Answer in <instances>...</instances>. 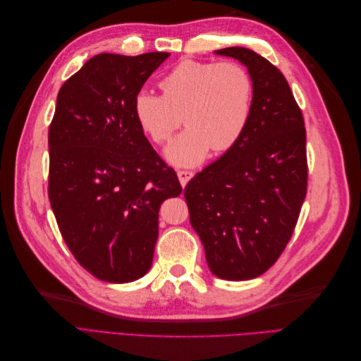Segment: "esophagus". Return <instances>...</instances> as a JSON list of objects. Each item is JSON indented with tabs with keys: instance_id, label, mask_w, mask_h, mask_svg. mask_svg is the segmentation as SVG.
<instances>
[{
	"instance_id": "esophagus-1",
	"label": "esophagus",
	"mask_w": 361,
	"mask_h": 361,
	"mask_svg": "<svg viewBox=\"0 0 361 361\" xmlns=\"http://www.w3.org/2000/svg\"><path fill=\"white\" fill-rule=\"evenodd\" d=\"M194 176V173L190 170H178V178L182 183V187H185L190 182V179Z\"/></svg>"
}]
</instances>
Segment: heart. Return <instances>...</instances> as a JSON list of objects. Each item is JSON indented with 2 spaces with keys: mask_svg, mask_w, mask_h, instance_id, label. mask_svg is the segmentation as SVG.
I'll return each instance as SVG.
<instances>
[{
  "mask_svg": "<svg viewBox=\"0 0 361 361\" xmlns=\"http://www.w3.org/2000/svg\"><path fill=\"white\" fill-rule=\"evenodd\" d=\"M162 96L141 90L134 97L140 128L155 145H166L179 126L188 128L167 149L176 166H197L211 149H232L248 126L255 82L236 61L183 60L159 82Z\"/></svg>",
  "mask_w": 361,
  "mask_h": 361,
  "instance_id": "obj_1",
  "label": "heart"
}]
</instances>
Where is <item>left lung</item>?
Here are the masks:
<instances>
[{"instance_id":"1","label":"left lung","mask_w":361,"mask_h":361,"mask_svg":"<svg viewBox=\"0 0 361 361\" xmlns=\"http://www.w3.org/2000/svg\"><path fill=\"white\" fill-rule=\"evenodd\" d=\"M247 66L255 82L244 135L185 187L190 221L207 267L224 280H250L276 264L297 226L307 192L305 128L290 87L255 51H215Z\"/></svg>"}]
</instances>
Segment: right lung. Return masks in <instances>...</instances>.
Instances as JSON below:
<instances>
[{"label": "right lung", "mask_w": 361, "mask_h": 361, "mask_svg": "<svg viewBox=\"0 0 361 361\" xmlns=\"http://www.w3.org/2000/svg\"><path fill=\"white\" fill-rule=\"evenodd\" d=\"M169 56L97 54L57 96L48 133L49 203L76 262L102 281L146 274L159 207L182 192L134 114L135 94Z\"/></svg>", "instance_id": "1"}]
</instances>
